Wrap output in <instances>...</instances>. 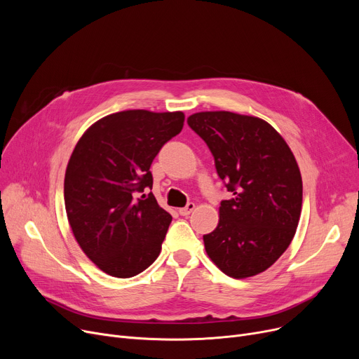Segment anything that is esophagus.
I'll return each instance as SVG.
<instances>
[{"mask_svg": "<svg viewBox=\"0 0 359 359\" xmlns=\"http://www.w3.org/2000/svg\"><path fill=\"white\" fill-rule=\"evenodd\" d=\"M194 210H195V203L191 202V203H187V205L184 206V208H180V210H179V214L183 215V217H186V215H189L191 212H194Z\"/></svg>", "mask_w": 359, "mask_h": 359, "instance_id": "esophagus-1", "label": "esophagus"}]
</instances>
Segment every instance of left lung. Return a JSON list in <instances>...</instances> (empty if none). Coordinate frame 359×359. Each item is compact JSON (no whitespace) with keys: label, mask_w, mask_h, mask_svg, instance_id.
<instances>
[{"label":"left lung","mask_w":359,"mask_h":359,"mask_svg":"<svg viewBox=\"0 0 359 359\" xmlns=\"http://www.w3.org/2000/svg\"><path fill=\"white\" fill-rule=\"evenodd\" d=\"M187 125L211 149L233 194L221 202L217 229L203 236L206 255L236 279L265 272L288 249L301 215L303 180L291 148L256 116L199 111Z\"/></svg>","instance_id":"8db88e82"}]
</instances>
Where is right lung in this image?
I'll return each mask as SVG.
<instances>
[{
    "mask_svg": "<svg viewBox=\"0 0 359 359\" xmlns=\"http://www.w3.org/2000/svg\"><path fill=\"white\" fill-rule=\"evenodd\" d=\"M183 122V111L111 113L72 151L64 180L69 227L86 256L110 276H135L160 255L172 215L153 194H138L153 187L151 163Z\"/></svg>",
    "mask_w": 359,
    "mask_h": 359,
    "instance_id": "1",
    "label": "right lung"
}]
</instances>
